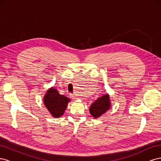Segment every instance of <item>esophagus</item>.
Wrapping results in <instances>:
<instances>
[{
	"label": "esophagus",
	"instance_id": "34e87169",
	"mask_svg": "<svg viewBox=\"0 0 161 161\" xmlns=\"http://www.w3.org/2000/svg\"><path fill=\"white\" fill-rule=\"evenodd\" d=\"M70 97H71L72 99H77V97H76V95L75 94H71Z\"/></svg>",
	"mask_w": 161,
	"mask_h": 161
}]
</instances>
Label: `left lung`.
Masks as SVG:
<instances>
[{"instance_id":"left-lung-1","label":"left lung","mask_w":161,"mask_h":161,"mask_svg":"<svg viewBox=\"0 0 161 161\" xmlns=\"http://www.w3.org/2000/svg\"><path fill=\"white\" fill-rule=\"evenodd\" d=\"M109 97L105 95L95 101L90 107V114L95 118H98L101 115L104 114L110 108Z\"/></svg>"}]
</instances>
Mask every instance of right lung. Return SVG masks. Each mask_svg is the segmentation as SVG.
<instances>
[{
  "label": "right lung",
  "instance_id": "1",
  "mask_svg": "<svg viewBox=\"0 0 161 161\" xmlns=\"http://www.w3.org/2000/svg\"><path fill=\"white\" fill-rule=\"evenodd\" d=\"M43 101L50 114L55 118H58L64 113L70 99L66 96L60 95L57 90L52 88L47 91Z\"/></svg>",
  "mask_w": 161,
  "mask_h": 161
}]
</instances>
